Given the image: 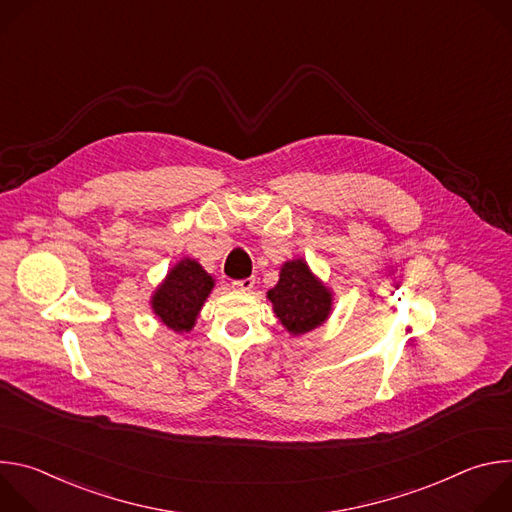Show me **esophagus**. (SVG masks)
I'll use <instances>...</instances> for the list:
<instances>
[{
	"label": "esophagus",
	"instance_id": "esophagus-1",
	"mask_svg": "<svg viewBox=\"0 0 512 512\" xmlns=\"http://www.w3.org/2000/svg\"><path fill=\"white\" fill-rule=\"evenodd\" d=\"M253 285H255V277H245V279L233 281V287H235V289H241V291H249Z\"/></svg>",
	"mask_w": 512,
	"mask_h": 512
}]
</instances>
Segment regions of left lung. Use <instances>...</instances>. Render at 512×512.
Masks as SVG:
<instances>
[{"instance_id": "1", "label": "left lung", "mask_w": 512, "mask_h": 512, "mask_svg": "<svg viewBox=\"0 0 512 512\" xmlns=\"http://www.w3.org/2000/svg\"><path fill=\"white\" fill-rule=\"evenodd\" d=\"M267 298L281 324L296 336L320 326L332 308L330 291L312 275L302 259L287 261L281 267L279 281L269 289Z\"/></svg>"}]
</instances>
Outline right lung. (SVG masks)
<instances>
[{"label": "right lung", "mask_w": 512, "mask_h": 512, "mask_svg": "<svg viewBox=\"0 0 512 512\" xmlns=\"http://www.w3.org/2000/svg\"><path fill=\"white\" fill-rule=\"evenodd\" d=\"M214 281L192 259H182L156 289L152 308L174 332H188L208 298Z\"/></svg>", "instance_id": "right-lung-1"}]
</instances>
